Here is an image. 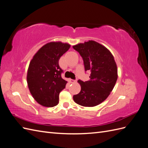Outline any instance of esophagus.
Returning a JSON list of instances; mask_svg holds the SVG:
<instances>
[{
	"label": "esophagus",
	"mask_w": 148,
	"mask_h": 148,
	"mask_svg": "<svg viewBox=\"0 0 148 148\" xmlns=\"http://www.w3.org/2000/svg\"><path fill=\"white\" fill-rule=\"evenodd\" d=\"M69 81L70 83H75L76 82V80L72 79H69Z\"/></svg>",
	"instance_id": "esophagus-1"
}]
</instances>
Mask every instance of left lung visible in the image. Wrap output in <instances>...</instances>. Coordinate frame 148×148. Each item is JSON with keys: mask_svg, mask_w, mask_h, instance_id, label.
<instances>
[{"mask_svg": "<svg viewBox=\"0 0 148 148\" xmlns=\"http://www.w3.org/2000/svg\"><path fill=\"white\" fill-rule=\"evenodd\" d=\"M83 60L85 71L89 70V80L79 79L81 91L73 98L77 104L94 107L105 101L112 91L117 79V67L114 56L104 46L89 41L73 46Z\"/></svg>", "mask_w": 148, "mask_h": 148, "instance_id": "1", "label": "left lung"}]
</instances>
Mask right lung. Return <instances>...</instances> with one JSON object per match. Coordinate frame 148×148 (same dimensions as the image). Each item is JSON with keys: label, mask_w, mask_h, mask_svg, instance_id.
<instances>
[{"label": "right lung", "mask_w": 148, "mask_h": 148, "mask_svg": "<svg viewBox=\"0 0 148 148\" xmlns=\"http://www.w3.org/2000/svg\"><path fill=\"white\" fill-rule=\"evenodd\" d=\"M70 47L67 43L49 42L30 62L27 73L28 88L34 99L42 106L52 107L59 104V94L67 83L61 77L63 70L59 61Z\"/></svg>", "instance_id": "1"}]
</instances>
